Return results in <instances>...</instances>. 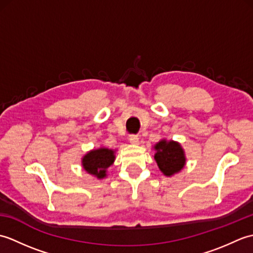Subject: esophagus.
<instances>
[{"instance_id": "obj_1", "label": "esophagus", "mask_w": 253, "mask_h": 253, "mask_svg": "<svg viewBox=\"0 0 253 253\" xmlns=\"http://www.w3.org/2000/svg\"><path fill=\"white\" fill-rule=\"evenodd\" d=\"M129 140L132 144H139V137L137 135H132L129 137Z\"/></svg>"}]
</instances>
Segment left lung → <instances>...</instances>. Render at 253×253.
I'll list each match as a JSON object with an SVG mask.
<instances>
[{"label":"left lung","mask_w":253,"mask_h":253,"mask_svg":"<svg viewBox=\"0 0 253 253\" xmlns=\"http://www.w3.org/2000/svg\"><path fill=\"white\" fill-rule=\"evenodd\" d=\"M154 160L163 175L171 177L185 168L186 154L181 144L174 140L161 139L153 146Z\"/></svg>","instance_id":"1"}]
</instances>
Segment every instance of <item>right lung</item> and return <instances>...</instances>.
<instances>
[{
  "label": "right lung",
  "mask_w": 253,
  "mask_h": 253,
  "mask_svg": "<svg viewBox=\"0 0 253 253\" xmlns=\"http://www.w3.org/2000/svg\"><path fill=\"white\" fill-rule=\"evenodd\" d=\"M115 152L116 150L105 147L90 150L82 159L83 169L95 178L103 179L107 176V169L114 163Z\"/></svg>",
  "instance_id": "right-lung-1"
}]
</instances>
